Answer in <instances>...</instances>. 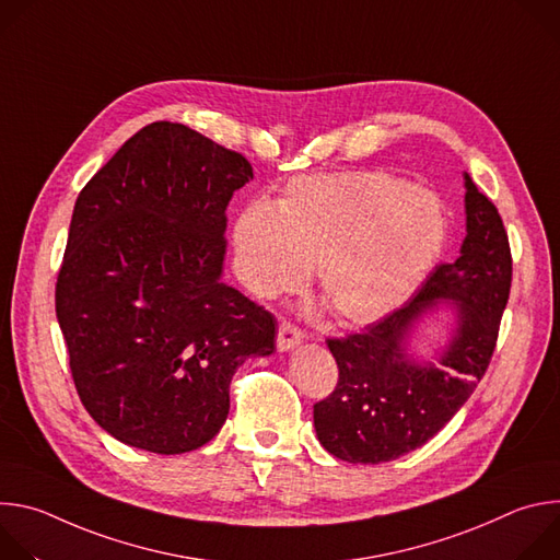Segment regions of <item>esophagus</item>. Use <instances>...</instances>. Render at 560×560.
Here are the masks:
<instances>
[{
  "label": "esophagus",
  "instance_id": "obj_1",
  "mask_svg": "<svg viewBox=\"0 0 560 560\" xmlns=\"http://www.w3.org/2000/svg\"><path fill=\"white\" fill-rule=\"evenodd\" d=\"M301 341H303V332H301L294 324H290V322H281V324H279L277 348H279L281 352H288V350L296 348Z\"/></svg>",
  "mask_w": 560,
  "mask_h": 560
}]
</instances>
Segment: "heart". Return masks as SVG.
I'll return each instance as SVG.
<instances>
[{
    "instance_id": "1",
    "label": "heart",
    "mask_w": 560,
    "mask_h": 560,
    "mask_svg": "<svg viewBox=\"0 0 560 560\" xmlns=\"http://www.w3.org/2000/svg\"><path fill=\"white\" fill-rule=\"evenodd\" d=\"M445 238L439 199L385 173L292 179L277 206L253 201L232 230L236 270L259 296L318 288L343 324L365 326L406 303Z\"/></svg>"
}]
</instances>
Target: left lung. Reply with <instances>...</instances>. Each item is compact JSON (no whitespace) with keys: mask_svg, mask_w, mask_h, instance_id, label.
<instances>
[{"mask_svg":"<svg viewBox=\"0 0 560 560\" xmlns=\"http://www.w3.org/2000/svg\"><path fill=\"white\" fill-rule=\"evenodd\" d=\"M467 234L458 259L439 264L421 290L363 332L328 339L339 381L314 406L322 445L348 463H385L428 443L483 378L512 285L510 238L497 206L465 175ZM445 300L457 330L440 363L419 364L405 341Z\"/></svg>","mask_w":560,"mask_h":560,"instance_id":"obj_1","label":"left lung"}]
</instances>
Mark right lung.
<instances>
[{"mask_svg":"<svg viewBox=\"0 0 560 560\" xmlns=\"http://www.w3.org/2000/svg\"><path fill=\"white\" fill-rule=\"evenodd\" d=\"M250 179L242 152L154 121L77 197L57 322L84 408L126 445H206L236 368L275 352V316L221 281L225 208Z\"/></svg>","mask_w":560,"mask_h":560,"instance_id":"1","label":"right lung"}]
</instances>
